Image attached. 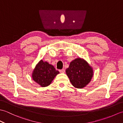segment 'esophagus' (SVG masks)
I'll use <instances>...</instances> for the list:
<instances>
[{"label": "esophagus", "instance_id": "1", "mask_svg": "<svg viewBox=\"0 0 123 123\" xmlns=\"http://www.w3.org/2000/svg\"><path fill=\"white\" fill-rule=\"evenodd\" d=\"M59 71H60V72H61V73H62V74H63V73L65 72V69H62V70H60Z\"/></svg>", "mask_w": 123, "mask_h": 123}]
</instances>
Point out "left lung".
Wrapping results in <instances>:
<instances>
[{"label": "left lung", "mask_w": 123, "mask_h": 123, "mask_svg": "<svg viewBox=\"0 0 123 123\" xmlns=\"http://www.w3.org/2000/svg\"><path fill=\"white\" fill-rule=\"evenodd\" d=\"M66 72L72 86L78 89L84 88L88 85L93 75L92 67L80 57L72 60Z\"/></svg>", "instance_id": "1"}]
</instances>
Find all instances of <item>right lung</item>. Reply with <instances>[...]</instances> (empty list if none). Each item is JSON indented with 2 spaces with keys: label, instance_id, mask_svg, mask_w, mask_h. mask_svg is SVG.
Segmentation results:
<instances>
[{
  "label": "right lung",
  "instance_id": "1",
  "mask_svg": "<svg viewBox=\"0 0 123 123\" xmlns=\"http://www.w3.org/2000/svg\"><path fill=\"white\" fill-rule=\"evenodd\" d=\"M59 72L54 66L48 62L41 60L36 65L32 72L33 80L42 87H45L51 84Z\"/></svg>",
  "mask_w": 123,
  "mask_h": 123
}]
</instances>
